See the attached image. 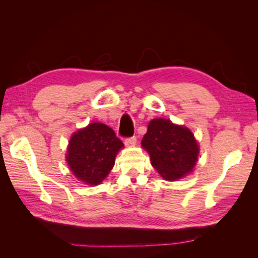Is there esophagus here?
<instances>
[{
  "mask_svg": "<svg viewBox=\"0 0 258 258\" xmlns=\"http://www.w3.org/2000/svg\"><path fill=\"white\" fill-rule=\"evenodd\" d=\"M137 143V138L136 137H130V138H126L124 139V144L127 146H132Z\"/></svg>",
  "mask_w": 258,
  "mask_h": 258,
  "instance_id": "esophagus-1",
  "label": "esophagus"
}]
</instances>
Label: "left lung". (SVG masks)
Wrapping results in <instances>:
<instances>
[{
	"mask_svg": "<svg viewBox=\"0 0 258 258\" xmlns=\"http://www.w3.org/2000/svg\"><path fill=\"white\" fill-rule=\"evenodd\" d=\"M142 146L151 156L152 166L167 181L189 173L198 159L199 147L190 130L169 119H153L148 123Z\"/></svg>",
	"mask_w": 258,
	"mask_h": 258,
	"instance_id": "left-lung-1",
	"label": "left lung"
}]
</instances>
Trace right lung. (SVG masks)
Masks as SVG:
<instances>
[{"label":"right lung","mask_w":258,"mask_h":258,"mask_svg":"<svg viewBox=\"0 0 258 258\" xmlns=\"http://www.w3.org/2000/svg\"><path fill=\"white\" fill-rule=\"evenodd\" d=\"M122 142L104 123L93 122L70 140L67 161L73 174L89 185L100 184L114 167Z\"/></svg>","instance_id":"add662e5"}]
</instances>
